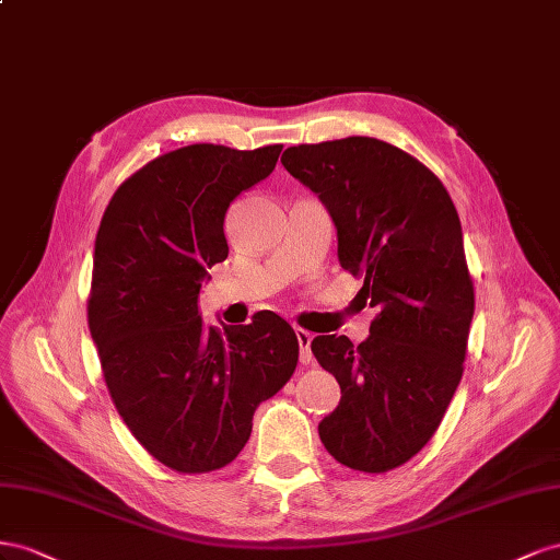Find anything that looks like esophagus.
I'll return each instance as SVG.
<instances>
[{
	"label": "esophagus",
	"mask_w": 560,
	"mask_h": 560,
	"mask_svg": "<svg viewBox=\"0 0 560 560\" xmlns=\"http://www.w3.org/2000/svg\"><path fill=\"white\" fill-rule=\"evenodd\" d=\"M295 338H298V345H300V363L307 365L312 361V332L305 330V328H295Z\"/></svg>",
	"instance_id": "34e87169"
}]
</instances>
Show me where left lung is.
<instances>
[{"mask_svg":"<svg viewBox=\"0 0 560 560\" xmlns=\"http://www.w3.org/2000/svg\"><path fill=\"white\" fill-rule=\"evenodd\" d=\"M281 164L322 199L342 269L380 310L361 345L312 340L342 392L318 436L349 469L389 471L434 436L465 371L474 283L455 203L424 164L377 138L289 148Z\"/></svg>","mask_w":560,"mask_h":560,"instance_id":"obj_1","label":"left lung"}]
</instances>
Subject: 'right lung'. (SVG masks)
<instances>
[{"label": "right lung", "mask_w": 560, "mask_h": 560, "mask_svg": "<svg viewBox=\"0 0 560 560\" xmlns=\"http://www.w3.org/2000/svg\"><path fill=\"white\" fill-rule=\"evenodd\" d=\"M283 145H187L152 159L109 199L95 234L89 328L121 420L154 459L215 471L242 453L253 412L291 380L298 338L275 312L209 326L199 291L228 258L230 203Z\"/></svg>", "instance_id": "add662e5"}]
</instances>
